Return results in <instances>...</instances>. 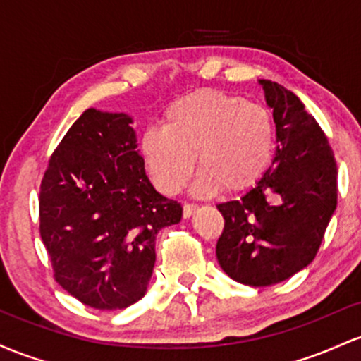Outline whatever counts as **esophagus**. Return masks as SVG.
I'll return each mask as SVG.
<instances>
[{
  "label": "esophagus",
  "instance_id": "1",
  "mask_svg": "<svg viewBox=\"0 0 361 361\" xmlns=\"http://www.w3.org/2000/svg\"><path fill=\"white\" fill-rule=\"evenodd\" d=\"M196 209L197 204H194V202H184V206H182V214H184V218H189Z\"/></svg>",
  "mask_w": 361,
  "mask_h": 361
}]
</instances>
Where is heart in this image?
Here are the masks:
<instances>
[{
  "label": "heart",
  "instance_id": "obj_1",
  "mask_svg": "<svg viewBox=\"0 0 361 361\" xmlns=\"http://www.w3.org/2000/svg\"><path fill=\"white\" fill-rule=\"evenodd\" d=\"M274 124L261 104L218 90L194 92L170 104L161 129L141 136L140 153L164 192L184 188L197 157L196 191L242 192L268 172L274 155Z\"/></svg>",
  "mask_w": 361,
  "mask_h": 361
}]
</instances>
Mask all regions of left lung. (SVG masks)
<instances>
[{"mask_svg": "<svg viewBox=\"0 0 361 361\" xmlns=\"http://www.w3.org/2000/svg\"><path fill=\"white\" fill-rule=\"evenodd\" d=\"M276 124V157L254 189L218 204L221 269L235 281L269 286L314 261L338 204V167L327 136L293 92L261 80Z\"/></svg>", "mask_w": 361, "mask_h": 361, "instance_id": "1", "label": "left lung"}]
</instances>
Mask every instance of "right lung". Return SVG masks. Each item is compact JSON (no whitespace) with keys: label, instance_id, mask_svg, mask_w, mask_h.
<instances>
[{"label":"right lung","instance_id":"right-lung-1","mask_svg":"<svg viewBox=\"0 0 361 361\" xmlns=\"http://www.w3.org/2000/svg\"><path fill=\"white\" fill-rule=\"evenodd\" d=\"M131 117L87 109L52 152L39 192V232L54 279L85 305L121 310L145 297L155 237L182 208L155 191Z\"/></svg>","mask_w":361,"mask_h":361}]
</instances>
